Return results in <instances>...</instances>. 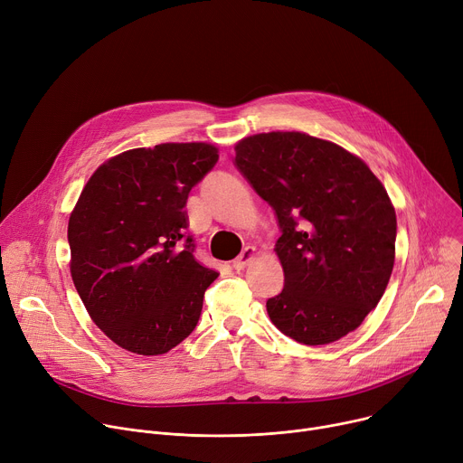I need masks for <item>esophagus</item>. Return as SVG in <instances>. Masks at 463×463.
Instances as JSON below:
<instances>
[{"label": "esophagus", "mask_w": 463, "mask_h": 463, "mask_svg": "<svg viewBox=\"0 0 463 463\" xmlns=\"http://www.w3.org/2000/svg\"><path fill=\"white\" fill-rule=\"evenodd\" d=\"M255 255H257V249L255 247H245L241 253H240V257L232 262V268L236 269V271H241V269H245L247 266H249V262L255 259Z\"/></svg>", "instance_id": "esophagus-1"}]
</instances>
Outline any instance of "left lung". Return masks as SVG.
<instances>
[{
	"label": "left lung",
	"mask_w": 463,
	"mask_h": 463,
	"mask_svg": "<svg viewBox=\"0 0 463 463\" xmlns=\"http://www.w3.org/2000/svg\"><path fill=\"white\" fill-rule=\"evenodd\" d=\"M234 165L275 210L284 288L268 299L291 340L325 345L358 328L384 296L397 218L365 162L305 133H262L234 147Z\"/></svg>",
	"instance_id": "obj_1"
}]
</instances>
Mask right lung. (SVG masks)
Masks as SVG:
<instances>
[{"label": "right lung", "mask_w": 463, "mask_h": 463, "mask_svg": "<svg viewBox=\"0 0 463 463\" xmlns=\"http://www.w3.org/2000/svg\"><path fill=\"white\" fill-rule=\"evenodd\" d=\"M204 142L125 151L99 165L68 223L70 271L92 321L135 354H164L195 328L218 279L194 257L190 190L216 165Z\"/></svg>", "instance_id": "right-lung-1"}]
</instances>
